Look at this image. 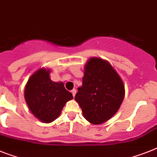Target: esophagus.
I'll return each mask as SVG.
<instances>
[{"label":"esophagus","instance_id":"esophagus-1","mask_svg":"<svg viewBox=\"0 0 157 157\" xmlns=\"http://www.w3.org/2000/svg\"><path fill=\"white\" fill-rule=\"evenodd\" d=\"M71 93H72V96H73V97H75V95H76V90L75 89H73L72 91H71Z\"/></svg>","mask_w":157,"mask_h":157}]
</instances>
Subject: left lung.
<instances>
[{
    "instance_id": "8db88e82",
    "label": "left lung",
    "mask_w": 157,
    "mask_h": 157,
    "mask_svg": "<svg viewBox=\"0 0 157 157\" xmlns=\"http://www.w3.org/2000/svg\"><path fill=\"white\" fill-rule=\"evenodd\" d=\"M82 86L75 100L83 115L93 124H101L115 115L124 97V85L107 60L92 57L85 67Z\"/></svg>"
}]
</instances>
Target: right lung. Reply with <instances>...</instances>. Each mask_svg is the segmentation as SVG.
I'll use <instances>...</instances> for the list:
<instances>
[{
    "label": "right lung",
    "mask_w": 157,
    "mask_h": 157,
    "mask_svg": "<svg viewBox=\"0 0 157 157\" xmlns=\"http://www.w3.org/2000/svg\"><path fill=\"white\" fill-rule=\"evenodd\" d=\"M50 69L40 68L29 79L25 89L28 107L37 119L50 123L60 116L67 101L73 99L63 82L50 79Z\"/></svg>",
    "instance_id": "right-lung-1"
}]
</instances>
